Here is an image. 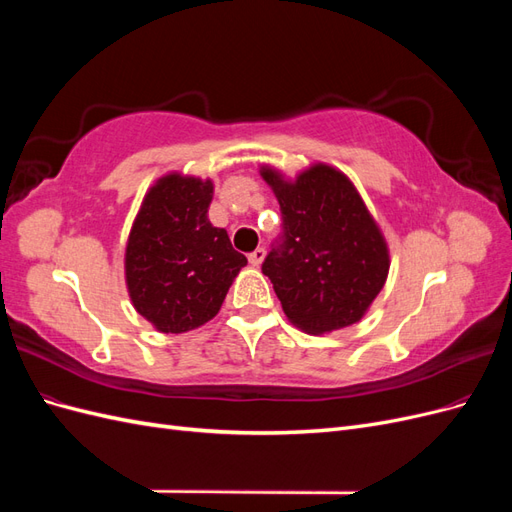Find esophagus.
<instances>
[{
	"label": "esophagus",
	"instance_id": "1",
	"mask_svg": "<svg viewBox=\"0 0 512 512\" xmlns=\"http://www.w3.org/2000/svg\"><path fill=\"white\" fill-rule=\"evenodd\" d=\"M265 247H256V250L250 254V256H247V258H250V265L252 267H260V262L262 260H265Z\"/></svg>",
	"mask_w": 512,
	"mask_h": 512
}]
</instances>
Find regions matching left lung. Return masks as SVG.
<instances>
[{"instance_id":"obj_1","label":"left lung","mask_w":512,"mask_h":512,"mask_svg":"<svg viewBox=\"0 0 512 512\" xmlns=\"http://www.w3.org/2000/svg\"><path fill=\"white\" fill-rule=\"evenodd\" d=\"M280 203L282 235L265 273L284 314L307 333L359 322L389 273V250L359 192L339 170L316 164L294 183L262 168Z\"/></svg>"}]
</instances>
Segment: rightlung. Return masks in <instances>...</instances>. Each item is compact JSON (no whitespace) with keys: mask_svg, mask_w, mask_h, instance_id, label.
<instances>
[{"mask_svg":"<svg viewBox=\"0 0 512 512\" xmlns=\"http://www.w3.org/2000/svg\"><path fill=\"white\" fill-rule=\"evenodd\" d=\"M213 183L177 173L147 192L128 247L126 282L136 312L162 333L209 322L247 258L215 228L207 211Z\"/></svg>","mask_w":512,"mask_h":512,"instance_id":"obj_1","label":"right lung"}]
</instances>
